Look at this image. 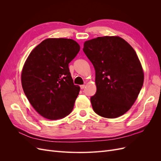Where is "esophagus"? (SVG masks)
I'll return each mask as SVG.
<instances>
[{"instance_id":"esophagus-1","label":"esophagus","mask_w":161,"mask_h":161,"mask_svg":"<svg viewBox=\"0 0 161 161\" xmlns=\"http://www.w3.org/2000/svg\"><path fill=\"white\" fill-rule=\"evenodd\" d=\"M80 89H83L85 88V85H80Z\"/></svg>"}]
</instances>
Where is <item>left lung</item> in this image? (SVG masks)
I'll use <instances>...</instances> for the list:
<instances>
[{"label": "left lung", "mask_w": 161, "mask_h": 161, "mask_svg": "<svg viewBox=\"0 0 161 161\" xmlns=\"http://www.w3.org/2000/svg\"><path fill=\"white\" fill-rule=\"evenodd\" d=\"M82 50L95 70L97 91L91 97L94 111L107 118L124 115L144 82L142 65L133 47L119 37L104 36L85 42Z\"/></svg>", "instance_id": "obj_1"}]
</instances>
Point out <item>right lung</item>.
<instances>
[{"label": "right lung", "mask_w": 161, "mask_h": 161, "mask_svg": "<svg viewBox=\"0 0 161 161\" xmlns=\"http://www.w3.org/2000/svg\"><path fill=\"white\" fill-rule=\"evenodd\" d=\"M79 51L71 39L49 38L29 55L21 74L23 89L43 118L55 120L71 113L80 86L73 82L69 64Z\"/></svg>", "instance_id": "right-lung-1"}]
</instances>
